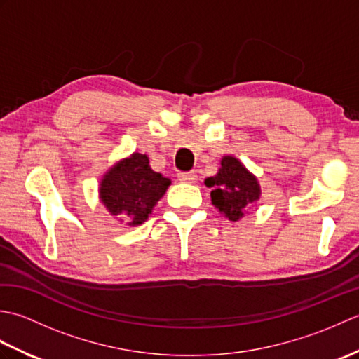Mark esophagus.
Wrapping results in <instances>:
<instances>
[{"label":"esophagus","instance_id":"34e87169","mask_svg":"<svg viewBox=\"0 0 359 359\" xmlns=\"http://www.w3.org/2000/svg\"><path fill=\"white\" fill-rule=\"evenodd\" d=\"M177 177L180 182H185V184H194L197 180V174L194 171H188V172H179Z\"/></svg>","mask_w":359,"mask_h":359}]
</instances>
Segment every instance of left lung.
Here are the masks:
<instances>
[{
    "label": "left lung",
    "mask_w": 359,
    "mask_h": 359,
    "mask_svg": "<svg viewBox=\"0 0 359 359\" xmlns=\"http://www.w3.org/2000/svg\"><path fill=\"white\" fill-rule=\"evenodd\" d=\"M215 177H208L205 185L212 188L211 202L228 219L239 220L250 203L259 199L261 189L256 177L247 171L238 158L226 156L220 162Z\"/></svg>",
    "instance_id": "obj_1"
}]
</instances>
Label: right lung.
I'll list each match as a JSON object with an SVG mask.
<instances>
[{
	"mask_svg": "<svg viewBox=\"0 0 359 359\" xmlns=\"http://www.w3.org/2000/svg\"><path fill=\"white\" fill-rule=\"evenodd\" d=\"M171 185V180L151 170L144 154L134 152L104 175L100 199L112 216H120L129 225H140Z\"/></svg>",
	"mask_w": 359,
	"mask_h": 359,
	"instance_id": "right-lung-1",
	"label": "right lung"
}]
</instances>
